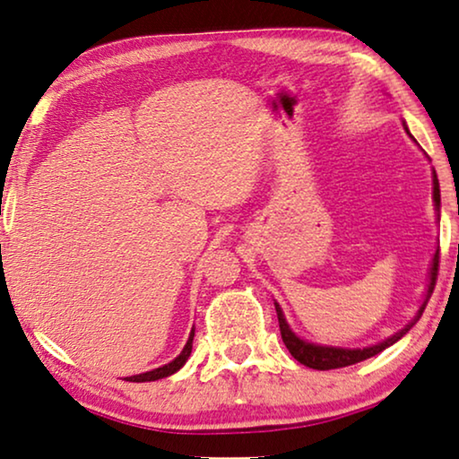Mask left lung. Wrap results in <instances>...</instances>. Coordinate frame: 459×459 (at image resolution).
<instances>
[{
  "label": "left lung",
  "mask_w": 459,
  "mask_h": 459,
  "mask_svg": "<svg viewBox=\"0 0 459 459\" xmlns=\"http://www.w3.org/2000/svg\"><path fill=\"white\" fill-rule=\"evenodd\" d=\"M405 132L409 134L407 126H405ZM409 138L413 140L415 138L409 134ZM432 201H435V212H437V220H441V188H438V178H437V172L432 169ZM437 273H438V249L432 255V262H430V273H429V285H426V293H424V302H421V307L418 308V313L411 321L407 323L405 327L399 329V332L388 335L386 340L377 342V344H371V346H363V348H344V346H327V344H315V342H308L298 335L293 329L290 327V323H287L285 315H283V308L279 307V302H274V308H277V316H279V329H281V338H283V344L287 346V351L291 352V357L296 359V361H300L302 365H307L310 369H340V368H348V365H354V363H361L365 359L369 357H376L377 352L386 351L388 346H393L394 342H399L403 335H405L409 329H411L415 323L420 321L421 313H424L426 304H429V298L432 296V290H435V283H437Z\"/></svg>",
  "instance_id": "8db88e82"
}]
</instances>
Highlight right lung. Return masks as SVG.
Returning <instances> with one entry per match:
<instances>
[{
	"label": "right lung",
	"instance_id": "obj_1",
	"mask_svg": "<svg viewBox=\"0 0 459 459\" xmlns=\"http://www.w3.org/2000/svg\"><path fill=\"white\" fill-rule=\"evenodd\" d=\"M193 338H195V327L191 329V333H188V340L185 348H182V352L178 357L174 359V361H169L168 365H161V368L157 369H151V371H144V374H138V376H130L126 377L127 382H155V380H161V377H168L176 374V371L182 369V365L188 361V357H191V351H193Z\"/></svg>",
	"mask_w": 459,
	"mask_h": 459
}]
</instances>
